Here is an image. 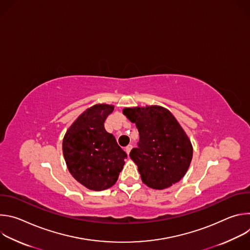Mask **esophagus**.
<instances>
[{
    "instance_id": "obj_1",
    "label": "esophagus",
    "mask_w": 250,
    "mask_h": 250,
    "mask_svg": "<svg viewBox=\"0 0 250 250\" xmlns=\"http://www.w3.org/2000/svg\"><path fill=\"white\" fill-rule=\"evenodd\" d=\"M131 149H132V146H131V145H128V146L125 148V152H126L127 154H129V152H130Z\"/></svg>"
}]
</instances>
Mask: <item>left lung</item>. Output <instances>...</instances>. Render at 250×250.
Masks as SVG:
<instances>
[{"mask_svg": "<svg viewBox=\"0 0 250 250\" xmlns=\"http://www.w3.org/2000/svg\"><path fill=\"white\" fill-rule=\"evenodd\" d=\"M123 113L139 132L137 147L129 156L138 167L142 182L162 190L180 181L191 163L193 148L173 115L159 105L125 108Z\"/></svg>", "mask_w": 250, "mask_h": 250, "instance_id": "8db88e82", "label": "left lung"}]
</instances>
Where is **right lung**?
<instances>
[{
    "instance_id": "1",
    "label": "right lung",
    "mask_w": 250,
    "mask_h": 250,
    "mask_svg": "<svg viewBox=\"0 0 250 250\" xmlns=\"http://www.w3.org/2000/svg\"><path fill=\"white\" fill-rule=\"evenodd\" d=\"M114 105L96 104L85 111L67 130L63 155L68 170L86 188L103 191L118 180L127 154L104 123Z\"/></svg>"
}]
</instances>
